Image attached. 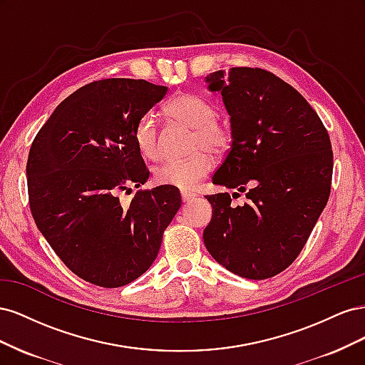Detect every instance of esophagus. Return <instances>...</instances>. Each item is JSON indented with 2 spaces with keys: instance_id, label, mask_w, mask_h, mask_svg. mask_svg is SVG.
<instances>
[{
  "instance_id": "34e87169",
  "label": "esophagus",
  "mask_w": 365,
  "mask_h": 365,
  "mask_svg": "<svg viewBox=\"0 0 365 365\" xmlns=\"http://www.w3.org/2000/svg\"><path fill=\"white\" fill-rule=\"evenodd\" d=\"M196 196H197V195H196V193H193V192H187V190H182V192H181L182 202H190V201H193V200H195Z\"/></svg>"
}]
</instances>
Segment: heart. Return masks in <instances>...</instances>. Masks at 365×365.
<instances>
[{
  "instance_id": "1",
  "label": "heart",
  "mask_w": 365,
  "mask_h": 365,
  "mask_svg": "<svg viewBox=\"0 0 365 365\" xmlns=\"http://www.w3.org/2000/svg\"><path fill=\"white\" fill-rule=\"evenodd\" d=\"M168 114L193 128L190 149L193 155L180 161H165L153 170V180L160 185L175 189H193L213 169V155H222L233 141V129L225 120L217 118V108L210 98L196 93L175 96L165 106ZM134 141L143 158L157 161L161 153L160 134L152 113L143 114L134 128Z\"/></svg>"
}]
</instances>
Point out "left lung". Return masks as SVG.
I'll use <instances>...</instances> for the list:
<instances>
[{
    "mask_svg": "<svg viewBox=\"0 0 365 365\" xmlns=\"http://www.w3.org/2000/svg\"><path fill=\"white\" fill-rule=\"evenodd\" d=\"M207 82L222 94L233 129L213 184L245 192L248 201L235 207L230 193L207 195L215 213L204 244L228 271L269 279L298 257L329 201V132L306 98L271 71L235 67Z\"/></svg>",
    "mask_w": 365,
    "mask_h": 365,
    "instance_id": "1",
    "label": "left lung"
}]
</instances>
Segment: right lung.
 I'll use <instances>...</instances> for the list:
<instances>
[{
	"instance_id": "right-lung-1",
	"label": "right lung",
	"mask_w": 365,
	"mask_h": 365,
	"mask_svg": "<svg viewBox=\"0 0 365 365\" xmlns=\"http://www.w3.org/2000/svg\"><path fill=\"white\" fill-rule=\"evenodd\" d=\"M168 93L143 79L91 82L54 109L31 143L27 190L36 227L65 267L101 288L149 269L181 207L169 185L138 190L128 207L118 197L149 178L134 128Z\"/></svg>"
}]
</instances>
